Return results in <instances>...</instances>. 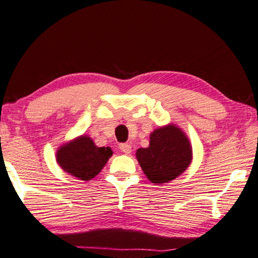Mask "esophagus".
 Returning a JSON list of instances; mask_svg holds the SVG:
<instances>
[{
  "instance_id": "obj_1",
  "label": "esophagus",
  "mask_w": 258,
  "mask_h": 258,
  "mask_svg": "<svg viewBox=\"0 0 258 258\" xmlns=\"http://www.w3.org/2000/svg\"><path fill=\"white\" fill-rule=\"evenodd\" d=\"M119 148L121 152H123L126 155L132 153V145H130V144H120Z\"/></svg>"
}]
</instances>
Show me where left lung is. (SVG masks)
<instances>
[{
    "mask_svg": "<svg viewBox=\"0 0 258 258\" xmlns=\"http://www.w3.org/2000/svg\"><path fill=\"white\" fill-rule=\"evenodd\" d=\"M136 157L147 179L162 184L186 171L191 163L192 151L186 134L170 123L155 129L150 136V146L138 148Z\"/></svg>",
    "mask_w": 258,
    "mask_h": 258,
    "instance_id": "8db88e82",
    "label": "left lung"
}]
</instances>
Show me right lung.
Instances as JSON below:
<instances>
[{
	"label": "right lung",
	"mask_w": 258,
	"mask_h": 258,
	"mask_svg": "<svg viewBox=\"0 0 258 258\" xmlns=\"http://www.w3.org/2000/svg\"><path fill=\"white\" fill-rule=\"evenodd\" d=\"M111 147H97L88 136L63 144L56 152V162L67 173L88 181L101 172L112 156Z\"/></svg>",
	"instance_id": "obj_1"
}]
</instances>
